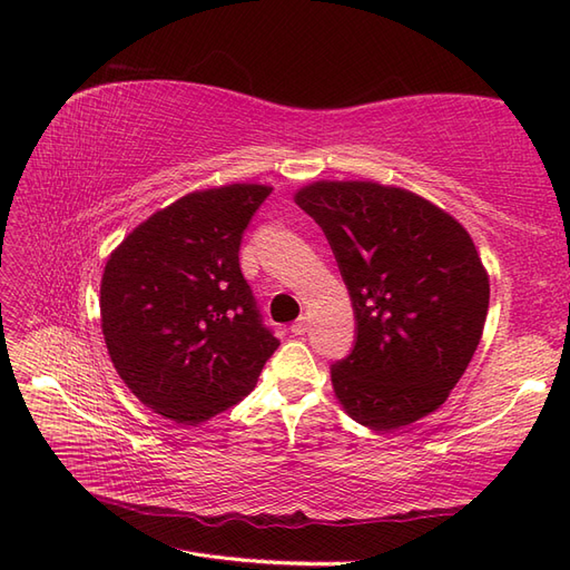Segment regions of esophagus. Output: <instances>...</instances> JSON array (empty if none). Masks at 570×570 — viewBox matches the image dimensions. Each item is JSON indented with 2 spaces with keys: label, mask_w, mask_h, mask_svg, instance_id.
<instances>
[{
  "label": "esophagus",
  "mask_w": 570,
  "mask_h": 570,
  "mask_svg": "<svg viewBox=\"0 0 570 570\" xmlns=\"http://www.w3.org/2000/svg\"><path fill=\"white\" fill-rule=\"evenodd\" d=\"M306 327H308V318H306V316H299L295 323H292V333H295V335H304Z\"/></svg>",
  "instance_id": "esophagus-1"
}]
</instances>
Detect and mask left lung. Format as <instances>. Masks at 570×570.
<instances>
[{
    "instance_id": "left-lung-1",
    "label": "left lung",
    "mask_w": 570,
    "mask_h": 570,
    "mask_svg": "<svg viewBox=\"0 0 570 570\" xmlns=\"http://www.w3.org/2000/svg\"><path fill=\"white\" fill-rule=\"evenodd\" d=\"M295 202L325 233L354 306V347L331 368L340 404L383 433L433 413L488 318L471 235L428 199L371 180H318Z\"/></svg>"
}]
</instances>
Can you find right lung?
Segmentation results:
<instances>
[{
  "instance_id": "right-lung-1",
  "label": "right lung",
  "mask_w": 570,
  "mask_h": 570,
  "mask_svg": "<svg viewBox=\"0 0 570 570\" xmlns=\"http://www.w3.org/2000/svg\"><path fill=\"white\" fill-rule=\"evenodd\" d=\"M268 185L189 193L140 223L101 275V333L130 392L197 425L249 394L278 350L239 271V243Z\"/></svg>"
}]
</instances>
